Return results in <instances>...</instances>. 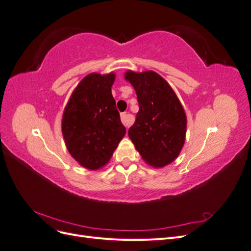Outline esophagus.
I'll return each instance as SVG.
<instances>
[{"instance_id":"obj_1","label":"esophagus","mask_w":251,"mask_h":251,"mask_svg":"<svg viewBox=\"0 0 251 251\" xmlns=\"http://www.w3.org/2000/svg\"><path fill=\"white\" fill-rule=\"evenodd\" d=\"M120 117H121V121H123V124H124L125 126H128L131 125V118L126 113H121Z\"/></svg>"}]
</instances>
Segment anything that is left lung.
I'll return each instance as SVG.
<instances>
[{"mask_svg": "<svg viewBox=\"0 0 251 251\" xmlns=\"http://www.w3.org/2000/svg\"><path fill=\"white\" fill-rule=\"evenodd\" d=\"M139 104L128 137L142 159L154 168H163L176 159L183 147L186 116L171 86L154 71H127Z\"/></svg>", "mask_w": 251, "mask_h": 251, "instance_id": "8db88e82", "label": "left lung"}]
</instances>
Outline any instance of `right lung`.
Listing matches in <instances>:
<instances>
[{"instance_id": "obj_1", "label": "right lung", "mask_w": 251, "mask_h": 251, "mask_svg": "<svg viewBox=\"0 0 251 251\" xmlns=\"http://www.w3.org/2000/svg\"><path fill=\"white\" fill-rule=\"evenodd\" d=\"M115 74H89L74 90L65 109L62 131L71 156L83 168L107 164L126 135L111 87Z\"/></svg>"}]
</instances>
